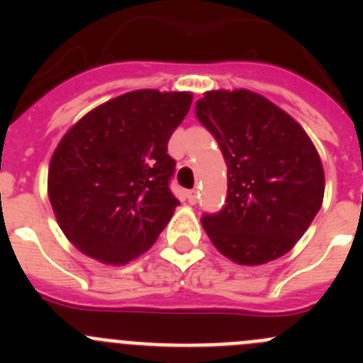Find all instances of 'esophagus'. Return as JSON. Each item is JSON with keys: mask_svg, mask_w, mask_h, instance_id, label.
Listing matches in <instances>:
<instances>
[{"mask_svg": "<svg viewBox=\"0 0 363 363\" xmlns=\"http://www.w3.org/2000/svg\"><path fill=\"white\" fill-rule=\"evenodd\" d=\"M196 198H198V191H196V189H192V191H187L189 203H196Z\"/></svg>", "mask_w": 363, "mask_h": 363, "instance_id": "34e87169", "label": "esophagus"}]
</instances>
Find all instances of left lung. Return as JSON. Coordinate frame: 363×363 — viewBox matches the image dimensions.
I'll return each mask as SVG.
<instances>
[{
	"label": "left lung",
	"instance_id": "left-lung-1",
	"mask_svg": "<svg viewBox=\"0 0 363 363\" xmlns=\"http://www.w3.org/2000/svg\"><path fill=\"white\" fill-rule=\"evenodd\" d=\"M196 116L227 163V200L201 225L221 255L264 265L296 245L322 207L325 174L300 123L258 92L209 91Z\"/></svg>",
	"mask_w": 363,
	"mask_h": 363
}]
</instances>
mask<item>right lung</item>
I'll list each match as a JSON object with an SVG mask.
<instances>
[{"label":"right lung","instance_id":"right-lung-1","mask_svg":"<svg viewBox=\"0 0 363 363\" xmlns=\"http://www.w3.org/2000/svg\"><path fill=\"white\" fill-rule=\"evenodd\" d=\"M192 92L142 89L86 112L60 140L47 192L57 225L99 264L125 265L149 251L179 201L167 143Z\"/></svg>","mask_w":363,"mask_h":363}]
</instances>
